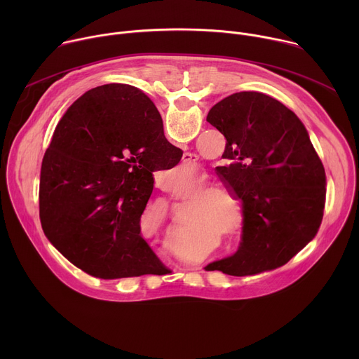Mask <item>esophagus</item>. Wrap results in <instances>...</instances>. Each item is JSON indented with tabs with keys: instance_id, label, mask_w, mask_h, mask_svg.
Returning a JSON list of instances; mask_svg holds the SVG:
<instances>
[{
	"instance_id": "34e87169",
	"label": "esophagus",
	"mask_w": 359,
	"mask_h": 359,
	"mask_svg": "<svg viewBox=\"0 0 359 359\" xmlns=\"http://www.w3.org/2000/svg\"><path fill=\"white\" fill-rule=\"evenodd\" d=\"M183 163L189 168H194L197 165V156L196 155H191V153H186V155L183 156Z\"/></svg>"
}]
</instances>
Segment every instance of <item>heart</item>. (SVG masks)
I'll use <instances>...</instances> for the list:
<instances>
[{
    "label": "heart",
    "instance_id": "obj_1",
    "mask_svg": "<svg viewBox=\"0 0 359 359\" xmlns=\"http://www.w3.org/2000/svg\"><path fill=\"white\" fill-rule=\"evenodd\" d=\"M215 189H212V190H209V191H206V193H203V194H200L198 197H197V200H201V198H206V197H209V196H212V194H215Z\"/></svg>",
    "mask_w": 359,
    "mask_h": 359
}]
</instances>
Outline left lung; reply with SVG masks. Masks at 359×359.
<instances>
[{
	"mask_svg": "<svg viewBox=\"0 0 359 359\" xmlns=\"http://www.w3.org/2000/svg\"><path fill=\"white\" fill-rule=\"evenodd\" d=\"M208 122L226 137L216 172L243 204V241L231 257L206 270L254 276L287 264L323 222L327 177L299 118L260 92L233 93Z\"/></svg>",
	"mask_w": 359,
	"mask_h": 359,
	"instance_id": "1",
	"label": "left lung"
}]
</instances>
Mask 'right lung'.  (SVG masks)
Here are the masks:
<instances>
[{
	"label": "right lung",
	"instance_id": "add662e5",
	"mask_svg": "<svg viewBox=\"0 0 359 359\" xmlns=\"http://www.w3.org/2000/svg\"><path fill=\"white\" fill-rule=\"evenodd\" d=\"M182 155L137 88L109 83L85 92L58 122L42 159L39 219L46 238L96 278L158 274L162 264L140 236V216L153 172L172 169Z\"/></svg>",
	"mask_w": 359,
	"mask_h": 359
}]
</instances>
